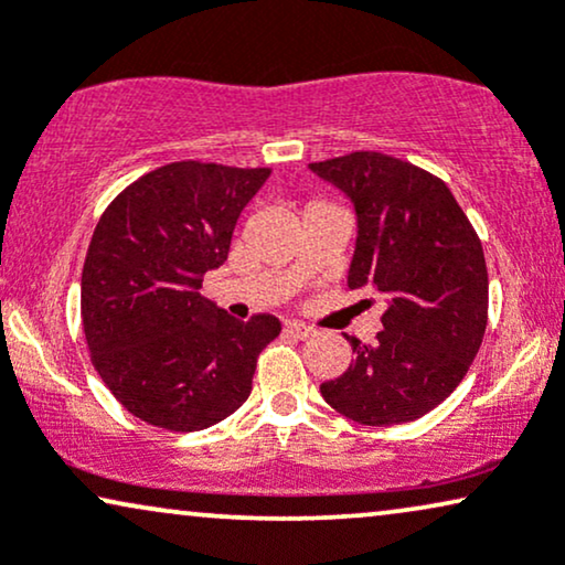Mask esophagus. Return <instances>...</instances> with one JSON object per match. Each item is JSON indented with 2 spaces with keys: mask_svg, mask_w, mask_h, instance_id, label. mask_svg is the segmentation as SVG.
<instances>
[{
  "mask_svg": "<svg viewBox=\"0 0 565 565\" xmlns=\"http://www.w3.org/2000/svg\"><path fill=\"white\" fill-rule=\"evenodd\" d=\"M285 332L296 334V337H300V340H303V337H311L313 334V329L309 324H303V321L290 319V321H285Z\"/></svg>",
  "mask_w": 565,
  "mask_h": 565,
  "instance_id": "34e87169",
  "label": "esophagus"
}]
</instances>
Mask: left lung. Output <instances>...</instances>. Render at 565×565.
<instances>
[{"label": "left lung", "mask_w": 565, "mask_h": 565, "mask_svg": "<svg viewBox=\"0 0 565 565\" xmlns=\"http://www.w3.org/2000/svg\"><path fill=\"white\" fill-rule=\"evenodd\" d=\"M309 168L355 210L348 288L386 306L373 345L348 337L353 361L321 397L361 426L417 420L457 390L486 334L478 233L441 179L397 158L353 152Z\"/></svg>", "instance_id": "left-lung-1"}]
</instances>
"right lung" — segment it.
Segmentation results:
<instances>
[{
    "mask_svg": "<svg viewBox=\"0 0 565 565\" xmlns=\"http://www.w3.org/2000/svg\"><path fill=\"white\" fill-rule=\"evenodd\" d=\"M269 168L171 163L124 189L95 225L83 267V329L93 365L139 420L202 430L252 394L256 358L280 319H233L202 277L228 259L241 212Z\"/></svg>",
    "mask_w": 565,
    "mask_h": 565,
    "instance_id": "1",
    "label": "right lung"
}]
</instances>
